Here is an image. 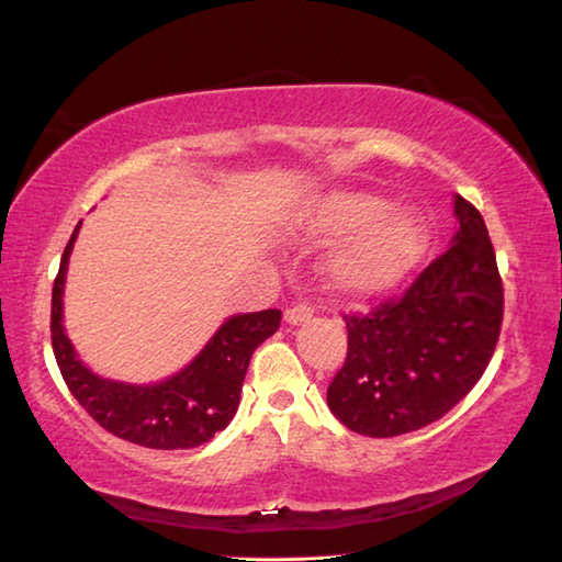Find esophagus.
I'll use <instances>...</instances> for the list:
<instances>
[{"label":"esophagus","mask_w":562,"mask_h":562,"mask_svg":"<svg viewBox=\"0 0 562 562\" xmlns=\"http://www.w3.org/2000/svg\"><path fill=\"white\" fill-rule=\"evenodd\" d=\"M312 315H315V310H312L307 302H297L284 312V319H288L290 325H302V322H307Z\"/></svg>","instance_id":"1"}]
</instances>
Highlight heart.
<instances>
[{
    "instance_id": "heart-1",
    "label": "heart",
    "mask_w": 562,
    "mask_h": 562,
    "mask_svg": "<svg viewBox=\"0 0 562 562\" xmlns=\"http://www.w3.org/2000/svg\"><path fill=\"white\" fill-rule=\"evenodd\" d=\"M307 231L317 240L349 235L329 260V280L351 297L394 288L422 260L429 240L414 211L386 207L384 198L359 190L319 198Z\"/></svg>"
}]
</instances>
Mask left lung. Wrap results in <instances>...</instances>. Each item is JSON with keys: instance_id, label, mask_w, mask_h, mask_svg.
Here are the masks:
<instances>
[{"instance_id": "8db88e82", "label": "left lung", "mask_w": 562, "mask_h": 562, "mask_svg": "<svg viewBox=\"0 0 562 562\" xmlns=\"http://www.w3.org/2000/svg\"><path fill=\"white\" fill-rule=\"evenodd\" d=\"M453 245L402 297L345 315L347 359L327 389L329 412L355 434L389 439L451 412L486 372L503 322L496 252L465 198L456 195Z\"/></svg>"}]
</instances>
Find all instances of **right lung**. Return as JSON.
<instances>
[{"label": "right lung", "instance_id": "obj_1", "mask_svg": "<svg viewBox=\"0 0 562 562\" xmlns=\"http://www.w3.org/2000/svg\"><path fill=\"white\" fill-rule=\"evenodd\" d=\"M81 223L66 243L52 290V347L69 392L109 434L146 449H195L233 422L252 351L280 327V310L235 315L176 376L133 386L101 379L76 357L61 325L66 265Z\"/></svg>", "mask_w": 562, "mask_h": 562}]
</instances>
